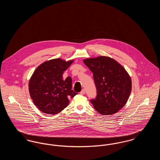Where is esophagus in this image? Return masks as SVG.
<instances>
[{"label":"esophagus","instance_id":"1","mask_svg":"<svg viewBox=\"0 0 160 160\" xmlns=\"http://www.w3.org/2000/svg\"><path fill=\"white\" fill-rule=\"evenodd\" d=\"M80 93L81 95H84V94L85 93V90H84V89H82V91L80 92Z\"/></svg>","mask_w":160,"mask_h":160}]
</instances>
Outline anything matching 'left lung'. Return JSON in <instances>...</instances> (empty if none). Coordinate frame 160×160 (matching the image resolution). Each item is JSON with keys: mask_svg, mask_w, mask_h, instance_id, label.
Segmentation results:
<instances>
[{"mask_svg": "<svg viewBox=\"0 0 160 160\" xmlns=\"http://www.w3.org/2000/svg\"><path fill=\"white\" fill-rule=\"evenodd\" d=\"M84 64L93 72L97 97L90 100L100 114H113L127 103L131 92V77L113 59L106 56L88 58Z\"/></svg>", "mask_w": 160, "mask_h": 160, "instance_id": "8db88e82", "label": "left lung"}]
</instances>
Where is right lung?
Listing matches in <instances>:
<instances>
[{"label": "right lung", "instance_id": "right-lung-1", "mask_svg": "<svg viewBox=\"0 0 160 160\" xmlns=\"http://www.w3.org/2000/svg\"><path fill=\"white\" fill-rule=\"evenodd\" d=\"M73 61L54 59L46 61L35 69L29 83L34 104L47 114L59 113L69 104V98L77 93L72 90V78L62 79L63 72Z\"/></svg>", "mask_w": 160, "mask_h": 160}]
</instances>
